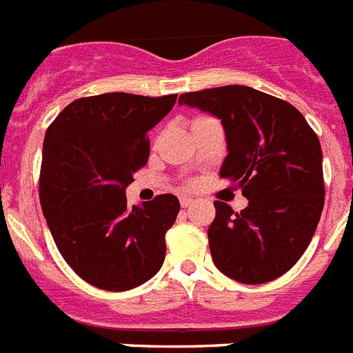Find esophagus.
<instances>
[{"label":"esophagus","mask_w":353,"mask_h":353,"mask_svg":"<svg viewBox=\"0 0 353 353\" xmlns=\"http://www.w3.org/2000/svg\"><path fill=\"white\" fill-rule=\"evenodd\" d=\"M192 204H195V200L190 199V196H183L181 199V208H190Z\"/></svg>","instance_id":"obj_1"}]
</instances>
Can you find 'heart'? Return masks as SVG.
Segmentation results:
<instances>
[{
  "label": "heart",
  "instance_id": "1",
  "mask_svg": "<svg viewBox=\"0 0 353 353\" xmlns=\"http://www.w3.org/2000/svg\"><path fill=\"white\" fill-rule=\"evenodd\" d=\"M196 119H199V117H196ZM193 121H195V119H193Z\"/></svg>",
  "mask_w": 353,
  "mask_h": 353
}]
</instances>
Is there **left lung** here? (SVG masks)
Returning a JSON list of instances; mask_svg holds the SVG:
<instances>
[{"label": "left lung", "mask_w": 353, "mask_h": 353, "mask_svg": "<svg viewBox=\"0 0 353 353\" xmlns=\"http://www.w3.org/2000/svg\"><path fill=\"white\" fill-rule=\"evenodd\" d=\"M179 103L221 119L228 154L220 176L248 199L241 212L214 202L208 230L214 265L246 285L283 276L306 252L323 209L316 133L292 103L248 85L184 93Z\"/></svg>", "instance_id": "8db88e82"}]
</instances>
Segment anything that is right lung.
Wrapping results in <instances>:
<instances>
[{"label": "right lung", "mask_w": 353, "mask_h": 353, "mask_svg": "<svg viewBox=\"0 0 353 353\" xmlns=\"http://www.w3.org/2000/svg\"><path fill=\"white\" fill-rule=\"evenodd\" d=\"M177 94L103 93L66 105L47 128L40 204L59 253L84 281L123 292L145 283L165 260V234L179 212L165 193L126 204L133 174L148 163V132Z\"/></svg>", "instance_id": "obj_1"}]
</instances>
